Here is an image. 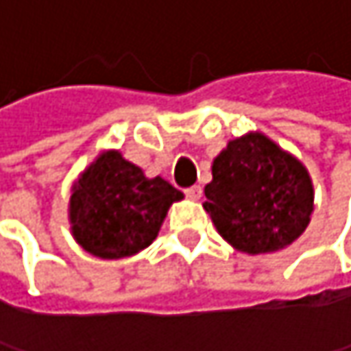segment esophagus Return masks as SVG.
<instances>
[{
	"instance_id": "1",
	"label": "esophagus",
	"mask_w": 351,
	"mask_h": 351,
	"mask_svg": "<svg viewBox=\"0 0 351 351\" xmlns=\"http://www.w3.org/2000/svg\"><path fill=\"white\" fill-rule=\"evenodd\" d=\"M201 193H203V191H201V186H197V184H195V186H189V189H184V195H186L191 201H197V199H201Z\"/></svg>"
}]
</instances>
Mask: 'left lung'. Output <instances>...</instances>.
Returning <instances> with one entry per match:
<instances>
[{
  "instance_id": "8db88e82",
  "label": "left lung",
  "mask_w": 351,
  "mask_h": 351,
  "mask_svg": "<svg viewBox=\"0 0 351 351\" xmlns=\"http://www.w3.org/2000/svg\"><path fill=\"white\" fill-rule=\"evenodd\" d=\"M205 211L219 236L245 254L291 245L309 226L313 182L293 154L260 132L230 140L211 167Z\"/></svg>"
}]
</instances>
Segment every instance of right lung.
I'll return each instance as SVG.
<instances>
[{
  "label": "right lung",
  "instance_id": "1",
  "mask_svg": "<svg viewBox=\"0 0 351 351\" xmlns=\"http://www.w3.org/2000/svg\"><path fill=\"white\" fill-rule=\"evenodd\" d=\"M180 199L182 193L162 176L148 178L117 150H107L71 189V232L97 258L134 256L156 240L169 207Z\"/></svg>",
  "mask_w": 351,
  "mask_h": 351
}]
</instances>
